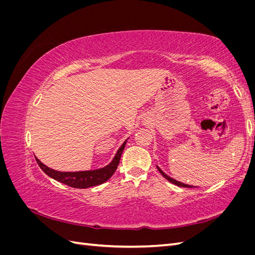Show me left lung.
<instances>
[{"instance_id":"1","label":"left lung","mask_w":255,"mask_h":255,"mask_svg":"<svg viewBox=\"0 0 255 255\" xmlns=\"http://www.w3.org/2000/svg\"><path fill=\"white\" fill-rule=\"evenodd\" d=\"M157 167V169H158V171L160 172V174L163 175L165 179H167L169 182H171L172 184H174V185H176V186H181V187H188V188H194V187H197V186H192V185H188V184H184V183H182V182H180V181H176V180H174V179H172V177H170L169 175H167L163 170H161V169L158 167V166H156Z\"/></svg>"}]
</instances>
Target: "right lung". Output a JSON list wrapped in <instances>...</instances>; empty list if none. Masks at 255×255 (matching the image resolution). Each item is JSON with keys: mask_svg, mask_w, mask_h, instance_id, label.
<instances>
[{"mask_svg": "<svg viewBox=\"0 0 255 255\" xmlns=\"http://www.w3.org/2000/svg\"><path fill=\"white\" fill-rule=\"evenodd\" d=\"M127 140L121 144L117 153H116V155L114 156L113 160L109 165L103 168L95 169V170L63 172V171L54 170V169L45 166L37 157H36V160H37V164L39 165V167L42 169V171L45 174H48L50 177H52V179L56 180L60 183H64L68 185V186H71L74 188H88V187L96 186V185L103 184L115 173L116 169H117L119 165L121 154L126 148Z\"/></svg>", "mask_w": 255, "mask_h": 255, "instance_id": "obj_1", "label": "right lung"}]
</instances>
